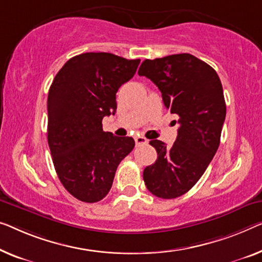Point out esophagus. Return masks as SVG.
<instances>
[{
    "label": "esophagus",
    "mask_w": 262,
    "mask_h": 262,
    "mask_svg": "<svg viewBox=\"0 0 262 262\" xmlns=\"http://www.w3.org/2000/svg\"><path fill=\"white\" fill-rule=\"evenodd\" d=\"M134 140H135L136 146H142V144L148 143V140L146 138H143V136H135Z\"/></svg>",
    "instance_id": "1"
}]
</instances>
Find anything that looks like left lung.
I'll use <instances>...</instances> for the list:
<instances>
[{
    "label": "left lung",
    "instance_id": "left-lung-1",
    "mask_svg": "<svg viewBox=\"0 0 262 262\" xmlns=\"http://www.w3.org/2000/svg\"><path fill=\"white\" fill-rule=\"evenodd\" d=\"M138 74L154 82L180 124L171 147L150 140L158 159L144 168L143 180L155 196L179 198L199 181L220 144L226 118L221 81L209 64L187 53L144 60Z\"/></svg>",
    "mask_w": 262,
    "mask_h": 262
}]
</instances>
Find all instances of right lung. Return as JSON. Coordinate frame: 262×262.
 <instances>
[{
  "instance_id": "add662e5",
  "label": "right lung",
  "mask_w": 262,
  "mask_h": 262,
  "mask_svg": "<svg viewBox=\"0 0 262 262\" xmlns=\"http://www.w3.org/2000/svg\"><path fill=\"white\" fill-rule=\"evenodd\" d=\"M139 63L111 53H84L66 62L50 85L49 149L61 183L77 200H102L135 146L129 136L103 132L102 119L116 112V92Z\"/></svg>"
}]
</instances>
